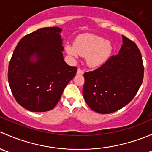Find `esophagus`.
Segmentation results:
<instances>
[{"label":"esophagus","mask_w":152,"mask_h":152,"mask_svg":"<svg viewBox=\"0 0 152 152\" xmlns=\"http://www.w3.org/2000/svg\"><path fill=\"white\" fill-rule=\"evenodd\" d=\"M84 73V70H82L81 68H79L77 70V74H83Z\"/></svg>","instance_id":"34e87169"}]
</instances>
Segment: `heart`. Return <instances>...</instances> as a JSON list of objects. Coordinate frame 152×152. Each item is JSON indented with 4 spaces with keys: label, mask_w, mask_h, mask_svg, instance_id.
<instances>
[{
    "label": "heart",
    "mask_w": 152,
    "mask_h": 152,
    "mask_svg": "<svg viewBox=\"0 0 152 152\" xmlns=\"http://www.w3.org/2000/svg\"><path fill=\"white\" fill-rule=\"evenodd\" d=\"M112 45L109 41L96 35H85L80 37L75 42L74 47L70 45L65 46L69 54L77 56H87V63L90 66L96 67L104 64L110 57Z\"/></svg>",
    "instance_id": "obj_1"
}]
</instances>
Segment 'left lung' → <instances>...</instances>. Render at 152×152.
I'll return each instance as SVG.
<instances>
[{
	"mask_svg": "<svg viewBox=\"0 0 152 152\" xmlns=\"http://www.w3.org/2000/svg\"><path fill=\"white\" fill-rule=\"evenodd\" d=\"M141 53L132 40L123 35L118 53L112 55L99 67L84 74L83 96L93 111L109 114L129 103L142 82Z\"/></svg>",
	"mask_w": 152,
	"mask_h": 152,
	"instance_id": "obj_1",
	"label": "left lung"
}]
</instances>
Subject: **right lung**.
I'll use <instances>...</instances> for the list:
<instances>
[{
  "mask_svg": "<svg viewBox=\"0 0 152 152\" xmlns=\"http://www.w3.org/2000/svg\"><path fill=\"white\" fill-rule=\"evenodd\" d=\"M61 31L59 27H47L26 35L10 59L8 81L12 95L31 112L54 108L77 71V67L64 61ZM34 55L35 63L30 60Z\"/></svg>",
  "mask_w": 152,
  "mask_h": 152,
  "instance_id": "right-lung-1",
  "label": "right lung"
}]
</instances>
